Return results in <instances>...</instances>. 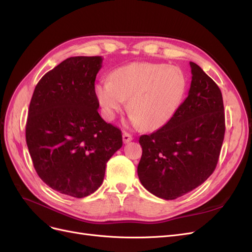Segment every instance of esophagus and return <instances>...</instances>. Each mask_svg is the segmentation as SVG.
<instances>
[{
  "label": "esophagus",
  "instance_id": "esophagus-1",
  "mask_svg": "<svg viewBox=\"0 0 252 252\" xmlns=\"http://www.w3.org/2000/svg\"><path fill=\"white\" fill-rule=\"evenodd\" d=\"M132 135L130 133H128L126 131L123 132V142L126 144V143H129L130 141H132Z\"/></svg>",
  "mask_w": 252,
  "mask_h": 252
}]
</instances>
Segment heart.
<instances>
[{
    "label": "heart",
    "instance_id": "1",
    "mask_svg": "<svg viewBox=\"0 0 252 252\" xmlns=\"http://www.w3.org/2000/svg\"><path fill=\"white\" fill-rule=\"evenodd\" d=\"M186 86L185 74L177 66L131 63L114 70L111 81L97 83L95 94L108 120H113L128 100L131 123L154 130L174 116Z\"/></svg>",
    "mask_w": 252,
    "mask_h": 252
}]
</instances>
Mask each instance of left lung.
<instances>
[{"instance_id":"left-lung-1","label":"left lung","mask_w":252,"mask_h":252,"mask_svg":"<svg viewBox=\"0 0 252 252\" xmlns=\"http://www.w3.org/2000/svg\"><path fill=\"white\" fill-rule=\"evenodd\" d=\"M188 96L168 123L140 136L142 185L164 200L191 191L215 171L225 134L222 93L193 62Z\"/></svg>"}]
</instances>
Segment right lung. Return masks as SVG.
<instances>
[{
  "instance_id": "obj_1",
  "label": "right lung",
  "mask_w": 252,
  "mask_h": 252,
  "mask_svg": "<svg viewBox=\"0 0 252 252\" xmlns=\"http://www.w3.org/2000/svg\"><path fill=\"white\" fill-rule=\"evenodd\" d=\"M102 57H71L36 84L26 143L36 173L50 188L73 197L102 185L106 163L122 145L118 127L98 114L94 82Z\"/></svg>"
}]
</instances>
